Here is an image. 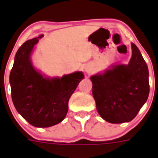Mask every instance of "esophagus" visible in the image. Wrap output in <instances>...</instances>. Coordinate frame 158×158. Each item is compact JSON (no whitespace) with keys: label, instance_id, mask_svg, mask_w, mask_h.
Returning <instances> with one entry per match:
<instances>
[{"label":"esophagus","instance_id":"esophagus-1","mask_svg":"<svg viewBox=\"0 0 158 158\" xmlns=\"http://www.w3.org/2000/svg\"><path fill=\"white\" fill-rule=\"evenodd\" d=\"M85 69L86 72L89 73V68H87V67H86V68H85Z\"/></svg>","mask_w":158,"mask_h":158}]
</instances>
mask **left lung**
<instances>
[{
	"mask_svg": "<svg viewBox=\"0 0 158 158\" xmlns=\"http://www.w3.org/2000/svg\"><path fill=\"white\" fill-rule=\"evenodd\" d=\"M132 57L127 65H111L90 77L96 110L104 120L122 123L135 118L150 93L149 70L137 46L131 43Z\"/></svg>",
	"mask_w": 158,
	"mask_h": 158,
	"instance_id": "1",
	"label": "left lung"
}]
</instances>
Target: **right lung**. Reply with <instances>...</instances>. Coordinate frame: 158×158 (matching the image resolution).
Instances as JSON below:
<instances>
[{"instance_id": "right-lung-1", "label": "right lung", "mask_w": 158, "mask_h": 158, "mask_svg": "<svg viewBox=\"0 0 158 158\" xmlns=\"http://www.w3.org/2000/svg\"><path fill=\"white\" fill-rule=\"evenodd\" d=\"M41 35L25 42L17 51L9 76L12 100L16 111L31 125L49 127L62 122L71 95L84 78L82 72L49 77L38 71L31 55Z\"/></svg>"}]
</instances>
